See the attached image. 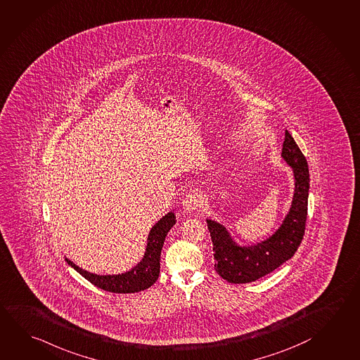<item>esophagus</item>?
I'll return each mask as SVG.
<instances>
[{
    "instance_id": "obj_1",
    "label": "esophagus",
    "mask_w": 360,
    "mask_h": 360,
    "mask_svg": "<svg viewBox=\"0 0 360 360\" xmlns=\"http://www.w3.org/2000/svg\"><path fill=\"white\" fill-rule=\"evenodd\" d=\"M199 205H200V195L198 193L188 194L184 198L183 203H181L184 212H186V213H191L198 210Z\"/></svg>"
}]
</instances>
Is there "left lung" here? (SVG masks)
Segmentation results:
<instances>
[{"label": "left lung", "mask_w": 360, "mask_h": 360, "mask_svg": "<svg viewBox=\"0 0 360 360\" xmlns=\"http://www.w3.org/2000/svg\"><path fill=\"white\" fill-rule=\"evenodd\" d=\"M281 156L292 169L295 191L289 210L273 235L257 243L241 245L223 223L207 219L216 259L214 268L229 283L243 284L260 279L289 260L301 245L307 219L309 171L306 157L288 131Z\"/></svg>", "instance_id": "obj_1"}]
</instances>
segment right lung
Segmentation results:
<instances>
[{
  "mask_svg": "<svg viewBox=\"0 0 360 360\" xmlns=\"http://www.w3.org/2000/svg\"><path fill=\"white\" fill-rule=\"evenodd\" d=\"M176 223L174 212H169L150 229L143 257L134 268L120 274H95L77 266L65 257V262L94 285L112 293H137L155 284L160 275V257L165 238Z\"/></svg>",
  "mask_w": 360,
  "mask_h": 360,
  "instance_id": "1",
  "label": "right lung"
}]
</instances>
